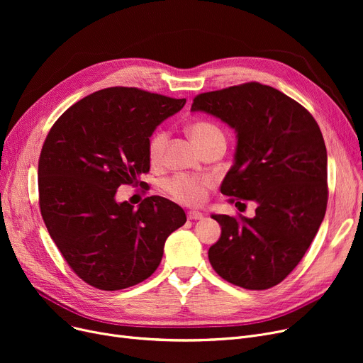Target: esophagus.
Returning a JSON list of instances; mask_svg holds the SVG:
<instances>
[{
    "mask_svg": "<svg viewBox=\"0 0 363 363\" xmlns=\"http://www.w3.org/2000/svg\"><path fill=\"white\" fill-rule=\"evenodd\" d=\"M186 216H188L189 220H199V219H203V218H204V215H203L201 212H194V211H193V212H188Z\"/></svg>",
    "mask_w": 363,
    "mask_h": 363,
    "instance_id": "34e87169",
    "label": "esophagus"
}]
</instances>
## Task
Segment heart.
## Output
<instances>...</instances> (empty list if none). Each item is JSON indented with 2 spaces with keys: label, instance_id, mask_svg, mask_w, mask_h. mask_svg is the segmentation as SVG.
<instances>
[{
  "label": "heart",
  "instance_id": "b5f03b06",
  "mask_svg": "<svg viewBox=\"0 0 363 363\" xmlns=\"http://www.w3.org/2000/svg\"><path fill=\"white\" fill-rule=\"evenodd\" d=\"M188 132L189 135H191L193 141L199 145V148L204 147L206 144H208L216 138H223L220 129L215 123L206 122V121L193 122L188 126ZM166 140H167V133L164 130H157L155 135L150 138L148 157L152 163L160 162ZM212 184L213 182L211 178H189V177L178 175L167 182L166 188L169 194L175 200L194 206V204H200L204 200L207 189L212 186Z\"/></svg>",
  "mask_w": 363,
  "mask_h": 363
}]
</instances>
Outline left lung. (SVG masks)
I'll use <instances>...</instances> for the list:
<instances>
[{
    "label": "left lung",
    "instance_id": "obj_1",
    "mask_svg": "<svg viewBox=\"0 0 363 363\" xmlns=\"http://www.w3.org/2000/svg\"><path fill=\"white\" fill-rule=\"evenodd\" d=\"M191 111L212 114L235 130L234 164L220 193L257 204L255 218L212 215L222 234L208 260L238 287L271 289L298 264L325 216L320 129L297 101L257 82L200 94Z\"/></svg>",
    "mask_w": 363,
    "mask_h": 363
}]
</instances>
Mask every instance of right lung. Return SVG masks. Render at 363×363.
<instances>
[{
    "label": "right lung",
    "mask_w": 363,
    "mask_h": 363,
    "mask_svg": "<svg viewBox=\"0 0 363 363\" xmlns=\"http://www.w3.org/2000/svg\"><path fill=\"white\" fill-rule=\"evenodd\" d=\"M186 100L114 86L69 107L50 129L38 163L47 230L73 272L95 289L123 290L147 279L167 237L186 222L182 207L152 196L133 208L122 184L150 169L148 141Z\"/></svg>",
    "instance_id": "add662e5"
}]
</instances>
